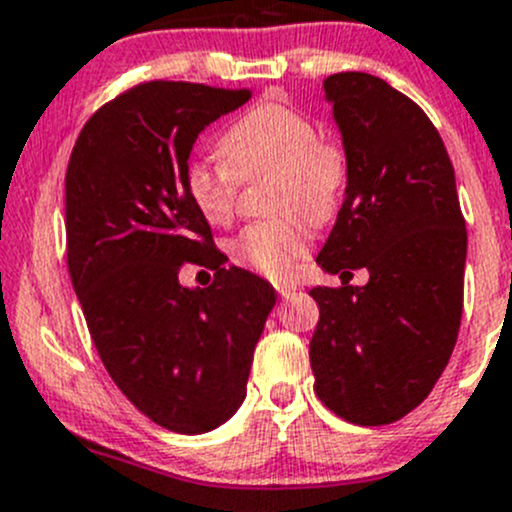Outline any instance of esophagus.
Returning a JSON list of instances; mask_svg holds the SVG:
<instances>
[{"label": "esophagus", "instance_id": "obj_1", "mask_svg": "<svg viewBox=\"0 0 512 512\" xmlns=\"http://www.w3.org/2000/svg\"><path fill=\"white\" fill-rule=\"evenodd\" d=\"M276 291L281 293V298H291V295H295V291H298V286H295V283H278Z\"/></svg>", "mask_w": 512, "mask_h": 512}]
</instances>
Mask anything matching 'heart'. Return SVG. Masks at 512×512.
<instances>
[{
  "label": "heart",
  "instance_id": "b5f03b06",
  "mask_svg": "<svg viewBox=\"0 0 512 512\" xmlns=\"http://www.w3.org/2000/svg\"><path fill=\"white\" fill-rule=\"evenodd\" d=\"M221 162L197 160L184 170V192L209 224H229L236 212L241 179L276 172L271 209L286 215L241 229L229 244L236 263L283 278L310 246L308 221H328L347 187L342 145L320 138L318 125L283 103H258L219 138Z\"/></svg>",
  "mask_w": 512,
  "mask_h": 512
}]
</instances>
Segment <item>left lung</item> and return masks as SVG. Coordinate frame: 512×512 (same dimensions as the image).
Returning <instances> with one entry per match:
<instances>
[{"instance_id":"8db88e82","label":"left lung","mask_w":512,"mask_h":512,"mask_svg":"<svg viewBox=\"0 0 512 512\" xmlns=\"http://www.w3.org/2000/svg\"><path fill=\"white\" fill-rule=\"evenodd\" d=\"M325 100L347 155V187L318 266L342 288H313L315 394L337 416L382 426L419 407L449 365L463 310L466 221L439 130L370 73H333ZM367 267L365 287H347Z\"/></svg>"}]
</instances>
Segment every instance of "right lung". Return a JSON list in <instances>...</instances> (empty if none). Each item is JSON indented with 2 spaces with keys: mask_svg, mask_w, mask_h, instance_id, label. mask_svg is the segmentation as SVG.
<instances>
[{
  "mask_svg": "<svg viewBox=\"0 0 512 512\" xmlns=\"http://www.w3.org/2000/svg\"><path fill=\"white\" fill-rule=\"evenodd\" d=\"M249 98L140 83L83 125L68 160V273L93 345L120 392L177 434H207L236 414L276 305L271 283L221 268L212 229L184 192L194 140ZM184 262L217 267L213 286L182 287Z\"/></svg>",
  "mask_w": 512,
  "mask_h": 512,
  "instance_id": "right-lung-1",
  "label": "right lung"
}]
</instances>
